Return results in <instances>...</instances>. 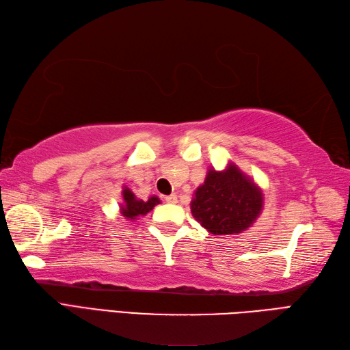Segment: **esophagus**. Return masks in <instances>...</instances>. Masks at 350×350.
<instances>
[{"label":"esophagus","mask_w":350,"mask_h":350,"mask_svg":"<svg viewBox=\"0 0 350 350\" xmlns=\"http://www.w3.org/2000/svg\"><path fill=\"white\" fill-rule=\"evenodd\" d=\"M165 200L167 202V204H176V200H178V196L175 195V193H172V195H169V196H165Z\"/></svg>","instance_id":"esophagus-1"}]
</instances>
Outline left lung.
Listing matches in <instances>:
<instances>
[{
    "label": "left lung",
    "instance_id": "1",
    "mask_svg": "<svg viewBox=\"0 0 350 350\" xmlns=\"http://www.w3.org/2000/svg\"><path fill=\"white\" fill-rule=\"evenodd\" d=\"M262 205L259 185L229 163L224 170H208L204 184L195 191L190 209L209 234L235 235L252 226L260 215Z\"/></svg>",
    "mask_w": 350,
    "mask_h": 350
}]
</instances>
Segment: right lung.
<instances>
[{
    "instance_id": "right-lung-1",
    "label": "right lung",
    "mask_w": 350,
    "mask_h": 350,
    "mask_svg": "<svg viewBox=\"0 0 350 350\" xmlns=\"http://www.w3.org/2000/svg\"><path fill=\"white\" fill-rule=\"evenodd\" d=\"M122 200L124 204H121V214L130 220H136L137 217L148 214L155 205L160 204V199L157 196H151L148 200L137 199L135 193L127 187H124L122 190Z\"/></svg>"
}]
</instances>
